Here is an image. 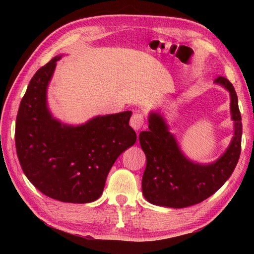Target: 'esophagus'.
<instances>
[{"mask_svg": "<svg viewBox=\"0 0 254 254\" xmlns=\"http://www.w3.org/2000/svg\"><path fill=\"white\" fill-rule=\"evenodd\" d=\"M130 126L135 131H139L141 128H143L145 126V117L143 113H141V112L134 113L130 120Z\"/></svg>", "mask_w": 254, "mask_h": 254, "instance_id": "34e87169", "label": "esophagus"}]
</instances>
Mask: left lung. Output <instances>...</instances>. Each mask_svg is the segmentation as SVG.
<instances>
[{"label":"left lung","instance_id":"1","mask_svg":"<svg viewBox=\"0 0 254 254\" xmlns=\"http://www.w3.org/2000/svg\"><path fill=\"white\" fill-rule=\"evenodd\" d=\"M215 83L223 85L230 94L235 136L228 149L213 164H194L183 156L159 113H150L149 130L141 132L138 136L146 155L142 191L149 203L174 208L201 203L216 192L235 170L240 157L242 135L238 97L233 84L226 77L218 76Z\"/></svg>","mask_w":254,"mask_h":254}]
</instances>
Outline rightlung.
<instances>
[{
	"label": "right lung",
	"mask_w": 254,
	"mask_h": 254,
	"mask_svg": "<svg viewBox=\"0 0 254 254\" xmlns=\"http://www.w3.org/2000/svg\"><path fill=\"white\" fill-rule=\"evenodd\" d=\"M59 60L53 58L30 79L16 118V152L24 174L45 195L89 203L101 195L117 158L136 141L128 126L132 112L99 116L79 127L53 119L47 87Z\"/></svg>",
	"instance_id": "add662e5"
}]
</instances>
